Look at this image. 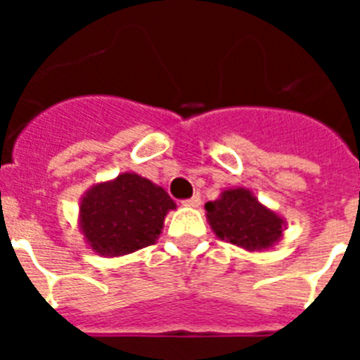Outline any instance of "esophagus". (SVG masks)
I'll list each match as a JSON object with an SVG mask.
<instances>
[{"instance_id":"esophagus-1","label":"esophagus","mask_w":360,"mask_h":360,"mask_svg":"<svg viewBox=\"0 0 360 360\" xmlns=\"http://www.w3.org/2000/svg\"><path fill=\"white\" fill-rule=\"evenodd\" d=\"M200 203H202L200 196H193V198L189 200H184V205H186V207H200Z\"/></svg>"}]
</instances>
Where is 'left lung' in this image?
Wrapping results in <instances>:
<instances>
[{"label":"left lung","mask_w":360,"mask_h":360,"mask_svg":"<svg viewBox=\"0 0 360 360\" xmlns=\"http://www.w3.org/2000/svg\"><path fill=\"white\" fill-rule=\"evenodd\" d=\"M205 216L219 240L249 252L272 249L283 238L287 219L257 200L249 187H227L205 203Z\"/></svg>","instance_id":"left-lung-1"}]
</instances>
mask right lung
Segmentation results:
<instances>
[{
  "label": "right lung",
  "instance_id": "obj_1",
  "mask_svg": "<svg viewBox=\"0 0 360 360\" xmlns=\"http://www.w3.org/2000/svg\"><path fill=\"white\" fill-rule=\"evenodd\" d=\"M176 203L164 187L136 173L97 182L79 202V231L103 257H119L157 243Z\"/></svg>",
  "mask_w": 360,
  "mask_h": 360
}]
</instances>
